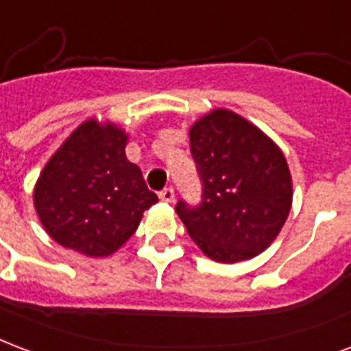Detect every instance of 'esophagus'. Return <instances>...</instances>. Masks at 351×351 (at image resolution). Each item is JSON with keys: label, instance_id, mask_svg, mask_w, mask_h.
<instances>
[{"label": "esophagus", "instance_id": "obj_1", "mask_svg": "<svg viewBox=\"0 0 351 351\" xmlns=\"http://www.w3.org/2000/svg\"><path fill=\"white\" fill-rule=\"evenodd\" d=\"M160 199L165 202H173L175 201V189L173 188H163L162 191H160Z\"/></svg>", "mask_w": 351, "mask_h": 351}]
</instances>
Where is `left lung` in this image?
Instances as JSON below:
<instances>
[{
  "label": "left lung",
  "mask_w": 351,
  "mask_h": 351,
  "mask_svg": "<svg viewBox=\"0 0 351 351\" xmlns=\"http://www.w3.org/2000/svg\"><path fill=\"white\" fill-rule=\"evenodd\" d=\"M201 178V202H176L188 234L212 261L253 258L277 238L292 204L285 156L268 136L228 110H215L189 130Z\"/></svg>",
  "instance_id": "obj_1"
}]
</instances>
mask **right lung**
Here are the masks:
<instances>
[{
	"mask_svg": "<svg viewBox=\"0 0 351 351\" xmlns=\"http://www.w3.org/2000/svg\"><path fill=\"white\" fill-rule=\"evenodd\" d=\"M126 139L113 124L87 121L46 163L33 201L46 232L63 247L111 255L158 202L141 169L126 160Z\"/></svg>",
	"mask_w": 351,
	"mask_h": 351,
	"instance_id": "add662e5",
	"label": "right lung"
}]
</instances>
